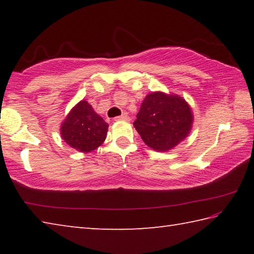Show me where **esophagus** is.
I'll use <instances>...</instances> for the list:
<instances>
[{"mask_svg":"<svg viewBox=\"0 0 254 254\" xmlns=\"http://www.w3.org/2000/svg\"><path fill=\"white\" fill-rule=\"evenodd\" d=\"M114 121H130V118L127 114H122L120 117H117L114 119Z\"/></svg>","mask_w":254,"mask_h":254,"instance_id":"obj_1","label":"esophagus"}]
</instances>
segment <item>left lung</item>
I'll use <instances>...</instances> for the list:
<instances>
[{"label": "left lung", "instance_id": "obj_1", "mask_svg": "<svg viewBox=\"0 0 254 254\" xmlns=\"http://www.w3.org/2000/svg\"><path fill=\"white\" fill-rule=\"evenodd\" d=\"M192 120L190 106L183 97L153 92L145 96L133 126L148 147L163 152L189 134Z\"/></svg>", "mask_w": 254, "mask_h": 254}]
</instances>
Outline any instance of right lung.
<instances>
[{"label":"right lung","mask_w":254,"mask_h":254,"mask_svg":"<svg viewBox=\"0 0 254 254\" xmlns=\"http://www.w3.org/2000/svg\"><path fill=\"white\" fill-rule=\"evenodd\" d=\"M107 124L86 101L72 107L60 127L65 142L79 152H91L106 139Z\"/></svg>","instance_id":"right-lung-1"}]
</instances>
